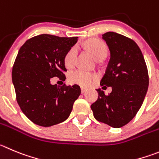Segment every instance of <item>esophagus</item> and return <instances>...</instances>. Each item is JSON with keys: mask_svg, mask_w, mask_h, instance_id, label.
Instances as JSON below:
<instances>
[{"mask_svg": "<svg viewBox=\"0 0 159 159\" xmlns=\"http://www.w3.org/2000/svg\"><path fill=\"white\" fill-rule=\"evenodd\" d=\"M87 90H88V89H87V88H84V87H83V86L81 87V93H85Z\"/></svg>", "mask_w": 159, "mask_h": 159, "instance_id": "esophagus-1", "label": "esophagus"}]
</instances>
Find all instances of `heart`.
<instances>
[{"mask_svg":"<svg viewBox=\"0 0 159 159\" xmlns=\"http://www.w3.org/2000/svg\"><path fill=\"white\" fill-rule=\"evenodd\" d=\"M86 48L92 56L97 60L100 58L106 57L107 54V48L104 43L98 40L92 39L86 43ZM76 56V48H72L65 56V65L67 67H71L75 63ZM70 81L74 84H78L82 86H89L97 79L96 75L93 73L78 70L72 72L70 75Z\"/></svg>","mask_w":159,"mask_h":159,"instance_id":"heart-1","label":"heart"}]
</instances>
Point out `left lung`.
Returning a JSON list of instances; mask_svg holds the SVG:
<instances>
[{"mask_svg": "<svg viewBox=\"0 0 159 159\" xmlns=\"http://www.w3.org/2000/svg\"><path fill=\"white\" fill-rule=\"evenodd\" d=\"M111 58L100 85L112 88L106 96L100 89L98 99L91 105L94 118L113 128L128 124L140 110L149 84L144 58L133 40L115 32L102 35Z\"/></svg>", "mask_w": 159, "mask_h": 159, "instance_id": "obj_1", "label": "left lung"}]
</instances>
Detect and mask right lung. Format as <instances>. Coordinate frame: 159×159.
<instances>
[{
  "label": "right lung",
  "mask_w": 159,
  "mask_h": 159,
  "mask_svg": "<svg viewBox=\"0 0 159 159\" xmlns=\"http://www.w3.org/2000/svg\"><path fill=\"white\" fill-rule=\"evenodd\" d=\"M77 41L78 37L44 34L27 40L19 50L11 73L16 100L34 124L52 126L70 116L81 89L78 84H52L50 81L54 77L65 81V56Z\"/></svg>",
  "instance_id": "right-lung-1"
}]
</instances>
